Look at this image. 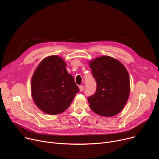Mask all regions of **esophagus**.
I'll return each mask as SVG.
<instances>
[{
    "instance_id": "obj_1",
    "label": "esophagus",
    "mask_w": 159,
    "mask_h": 159,
    "mask_svg": "<svg viewBox=\"0 0 159 159\" xmlns=\"http://www.w3.org/2000/svg\"><path fill=\"white\" fill-rule=\"evenodd\" d=\"M79 89H80V91H82L84 89V86H79Z\"/></svg>"
}]
</instances>
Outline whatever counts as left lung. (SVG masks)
Masks as SVG:
<instances>
[{
    "mask_svg": "<svg viewBox=\"0 0 159 159\" xmlns=\"http://www.w3.org/2000/svg\"><path fill=\"white\" fill-rule=\"evenodd\" d=\"M97 82L95 93L88 97L91 110L104 116L118 114L129 95V77L126 68L109 56L98 57L89 63Z\"/></svg>",
    "mask_w": 159,
    "mask_h": 159,
    "instance_id": "left-lung-1",
    "label": "left lung"
}]
</instances>
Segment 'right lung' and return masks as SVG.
I'll use <instances>...</instances> for the list:
<instances>
[{
    "mask_svg": "<svg viewBox=\"0 0 159 159\" xmlns=\"http://www.w3.org/2000/svg\"><path fill=\"white\" fill-rule=\"evenodd\" d=\"M31 93L37 107L49 115H57L68 109L79 88L66 64L53 55L41 61L31 79Z\"/></svg>",
    "mask_w": 159,
    "mask_h": 159,
    "instance_id": "right-lung-1",
    "label": "right lung"
}]
</instances>
